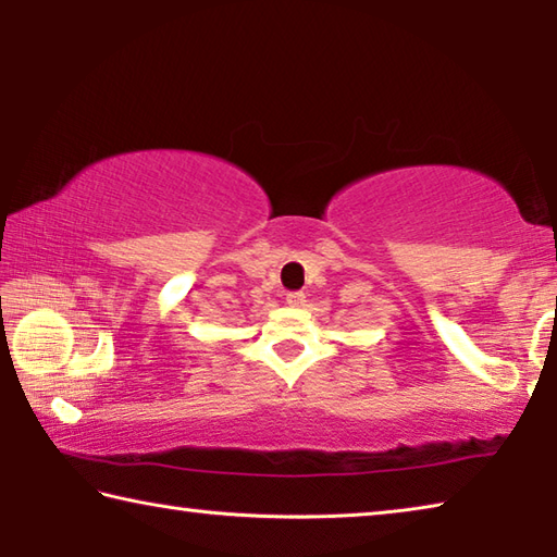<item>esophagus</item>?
Instances as JSON below:
<instances>
[{
    "label": "esophagus",
    "mask_w": 557,
    "mask_h": 557,
    "mask_svg": "<svg viewBox=\"0 0 557 557\" xmlns=\"http://www.w3.org/2000/svg\"><path fill=\"white\" fill-rule=\"evenodd\" d=\"M307 301L305 292H287V305L289 307H301Z\"/></svg>",
    "instance_id": "esophagus-1"
}]
</instances>
